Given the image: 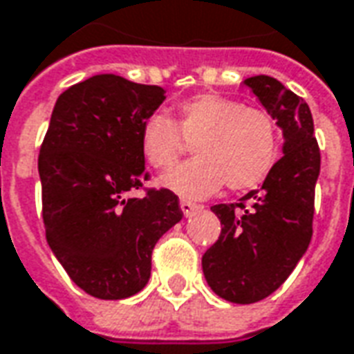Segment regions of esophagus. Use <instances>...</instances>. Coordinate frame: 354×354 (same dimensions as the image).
<instances>
[{"instance_id": "1", "label": "esophagus", "mask_w": 354, "mask_h": 354, "mask_svg": "<svg viewBox=\"0 0 354 354\" xmlns=\"http://www.w3.org/2000/svg\"><path fill=\"white\" fill-rule=\"evenodd\" d=\"M180 208L184 212V216H193V214L197 210H201L203 206H201V204L191 203V201H180Z\"/></svg>"}]
</instances>
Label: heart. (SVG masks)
Wrapping results in <instances>:
<instances>
[{"mask_svg": "<svg viewBox=\"0 0 354 354\" xmlns=\"http://www.w3.org/2000/svg\"><path fill=\"white\" fill-rule=\"evenodd\" d=\"M185 140L197 142V159L178 165L159 180L185 198L208 197L225 184L234 191L257 187L274 169L279 150L277 125L268 112L219 93L182 101L178 124L161 112L144 120L140 150L153 169L176 163Z\"/></svg>", "mask_w": 354, "mask_h": 354, "instance_id": "obj_1", "label": "heart"}]
</instances>
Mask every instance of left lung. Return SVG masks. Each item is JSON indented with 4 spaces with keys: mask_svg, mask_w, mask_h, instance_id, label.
I'll list each match as a JSON object with an SVG mask.
<instances>
[{
    "mask_svg": "<svg viewBox=\"0 0 354 354\" xmlns=\"http://www.w3.org/2000/svg\"><path fill=\"white\" fill-rule=\"evenodd\" d=\"M243 84L283 133V157L261 189L250 191L236 204L212 206L221 234L203 255V272L217 297L253 304L283 285L310 245L321 151L302 97L266 75Z\"/></svg>",
    "mask_w": 354,
    "mask_h": 354,
    "instance_id": "8db88e82",
    "label": "left lung"
}]
</instances>
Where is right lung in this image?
<instances>
[{
  "label": "right lung",
  "instance_id": "right-lung-1",
  "mask_svg": "<svg viewBox=\"0 0 354 354\" xmlns=\"http://www.w3.org/2000/svg\"><path fill=\"white\" fill-rule=\"evenodd\" d=\"M163 101L159 86L95 75L57 97L41 146L48 245L71 279L101 300L146 287L157 240L184 216L169 189L129 197L148 180L140 129Z\"/></svg>",
  "mask_w": 354,
  "mask_h": 354
}]
</instances>
